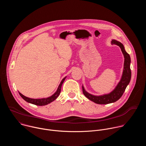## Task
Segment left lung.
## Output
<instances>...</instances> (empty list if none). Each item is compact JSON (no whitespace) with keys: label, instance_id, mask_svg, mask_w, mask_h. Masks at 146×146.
I'll list each match as a JSON object with an SVG mask.
<instances>
[{"label":"left lung","instance_id":"1","mask_svg":"<svg viewBox=\"0 0 146 146\" xmlns=\"http://www.w3.org/2000/svg\"><path fill=\"white\" fill-rule=\"evenodd\" d=\"M111 43L118 46L124 56V63L122 74L120 81L117 84L115 88L110 93L103 94L102 95H94L87 92L84 89V86H82V92L84 95L90 100L97 104L106 105L111 103H114L117 101L123 95L127 87L129 84L131 78V70L130 68L131 57L130 55L126 52L123 45L118 41L112 40Z\"/></svg>","mask_w":146,"mask_h":146}]
</instances>
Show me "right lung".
I'll use <instances>...</instances> for the list:
<instances>
[{
    "instance_id": "right-lung-1",
    "label": "right lung",
    "mask_w": 146,
    "mask_h": 146,
    "mask_svg": "<svg viewBox=\"0 0 146 146\" xmlns=\"http://www.w3.org/2000/svg\"><path fill=\"white\" fill-rule=\"evenodd\" d=\"M66 78V77H64L63 79L62 80V81H60V84L58 86V88H57L56 91L51 96H49L48 98H41V99H32V98H28L24 95H23L21 93L19 92V94L20 95V96L23 98V99H24L26 102L29 103H32L33 104V105H37V106H45L48 105V104L50 103L51 102H53L54 100H55L59 95L60 92V90H61V87H62V85L63 84L65 78Z\"/></svg>"
}]
</instances>
